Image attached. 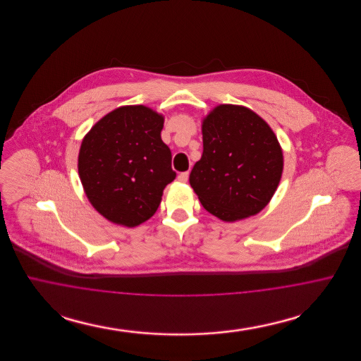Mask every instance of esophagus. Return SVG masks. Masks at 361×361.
<instances>
[{
  "label": "esophagus",
  "mask_w": 361,
  "mask_h": 361,
  "mask_svg": "<svg viewBox=\"0 0 361 361\" xmlns=\"http://www.w3.org/2000/svg\"><path fill=\"white\" fill-rule=\"evenodd\" d=\"M188 172L180 173V174H178V177H177V180H178L180 183H187V181H188Z\"/></svg>",
  "instance_id": "obj_1"
}]
</instances>
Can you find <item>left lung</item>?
Masks as SVG:
<instances>
[{
    "label": "left lung",
    "instance_id": "left-lung-1",
    "mask_svg": "<svg viewBox=\"0 0 361 361\" xmlns=\"http://www.w3.org/2000/svg\"><path fill=\"white\" fill-rule=\"evenodd\" d=\"M203 155L189 184L202 206L224 222L258 214L283 173V150L269 124L246 106L221 104L203 119Z\"/></svg>",
    "mask_w": 361,
    "mask_h": 361
}]
</instances>
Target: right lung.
Returning <instances> with one entry per match:
<instances>
[{
	"mask_svg": "<svg viewBox=\"0 0 361 361\" xmlns=\"http://www.w3.org/2000/svg\"><path fill=\"white\" fill-rule=\"evenodd\" d=\"M164 121L149 106L124 105L82 139L80 180L87 200L106 221L126 227L146 222L176 178L171 149L161 139Z\"/></svg>",
	"mask_w": 361,
	"mask_h": 361,
	"instance_id": "obj_1",
	"label": "right lung"
}]
</instances>
